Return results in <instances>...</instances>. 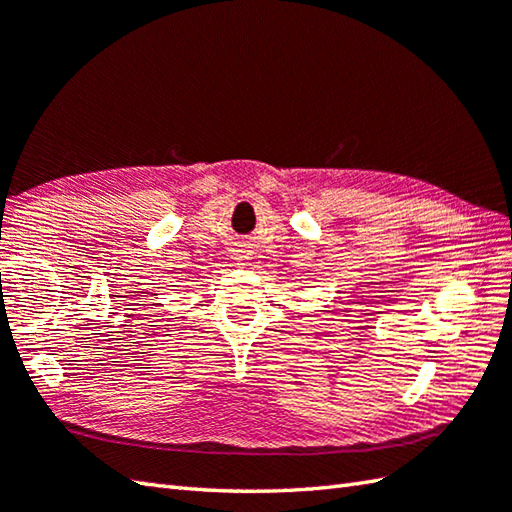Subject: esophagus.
<instances>
[{
  "label": "esophagus",
  "mask_w": 512,
  "mask_h": 512,
  "mask_svg": "<svg viewBox=\"0 0 512 512\" xmlns=\"http://www.w3.org/2000/svg\"><path fill=\"white\" fill-rule=\"evenodd\" d=\"M237 259H239V262H244V259H246V255H237Z\"/></svg>",
  "instance_id": "esophagus-1"
}]
</instances>
